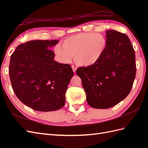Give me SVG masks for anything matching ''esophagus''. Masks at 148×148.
<instances>
[{"label": "esophagus", "instance_id": "34e87169", "mask_svg": "<svg viewBox=\"0 0 148 148\" xmlns=\"http://www.w3.org/2000/svg\"><path fill=\"white\" fill-rule=\"evenodd\" d=\"M71 67H72V69H73V72L75 73V72H76V70H77V67H75V66H72Z\"/></svg>", "mask_w": 148, "mask_h": 148}]
</instances>
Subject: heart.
<instances>
[{"mask_svg": "<svg viewBox=\"0 0 148 148\" xmlns=\"http://www.w3.org/2000/svg\"><path fill=\"white\" fill-rule=\"evenodd\" d=\"M62 47L57 46L54 52L62 63H70L74 55L79 65L90 67L102 60L107 50V41L101 34L81 33L65 39Z\"/></svg>", "mask_w": 148, "mask_h": 148, "instance_id": "1", "label": "heart"}]
</instances>
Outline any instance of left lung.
<instances>
[{
	"instance_id": "8db88e82",
	"label": "left lung",
	"mask_w": 148,
	"mask_h": 148,
	"mask_svg": "<svg viewBox=\"0 0 148 148\" xmlns=\"http://www.w3.org/2000/svg\"><path fill=\"white\" fill-rule=\"evenodd\" d=\"M107 47L96 65L79 67L88 104L108 109L123 101L130 92L136 76L135 53L128 37L115 30H106Z\"/></svg>"
}]
</instances>
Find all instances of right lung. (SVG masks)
I'll use <instances>...</instances> for the list:
<instances>
[{
    "label": "right lung",
    "instance_id": "add662e5",
    "mask_svg": "<svg viewBox=\"0 0 148 148\" xmlns=\"http://www.w3.org/2000/svg\"><path fill=\"white\" fill-rule=\"evenodd\" d=\"M58 40H34L21 44L10 57L9 76L18 99L35 110L49 112L61 109L72 69L55 61L51 48Z\"/></svg>",
    "mask_w": 148,
    "mask_h": 148
}]
</instances>
